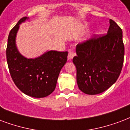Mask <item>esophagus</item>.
I'll return each instance as SVG.
<instances>
[{
  "instance_id": "obj_1",
  "label": "esophagus",
  "mask_w": 130,
  "mask_h": 130,
  "mask_svg": "<svg viewBox=\"0 0 130 130\" xmlns=\"http://www.w3.org/2000/svg\"><path fill=\"white\" fill-rule=\"evenodd\" d=\"M74 56H75V54H74V52H72V51H69V54H68V57H67L68 60H69V61H70V60H72Z\"/></svg>"
}]
</instances>
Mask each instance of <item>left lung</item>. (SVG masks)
<instances>
[{
	"label": "left lung",
	"mask_w": 130,
	"mask_h": 130,
	"mask_svg": "<svg viewBox=\"0 0 130 130\" xmlns=\"http://www.w3.org/2000/svg\"><path fill=\"white\" fill-rule=\"evenodd\" d=\"M107 34L93 37L78 44L73 63L76 80L81 91L88 95L100 94L115 83L120 75L124 58L122 30L110 20Z\"/></svg>",
	"instance_id": "8db88e82"
}]
</instances>
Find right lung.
I'll return each mask as SVG.
<instances>
[{"label": "right lung", "instance_id": "1", "mask_svg": "<svg viewBox=\"0 0 130 130\" xmlns=\"http://www.w3.org/2000/svg\"><path fill=\"white\" fill-rule=\"evenodd\" d=\"M28 18L20 19L8 37L7 61L10 74L22 93L36 98H45L54 91L58 75L67 59V52L50 50L34 58H28L19 52L16 36L20 24Z\"/></svg>", "mask_w": 130, "mask_h": 130}]
</instances>
